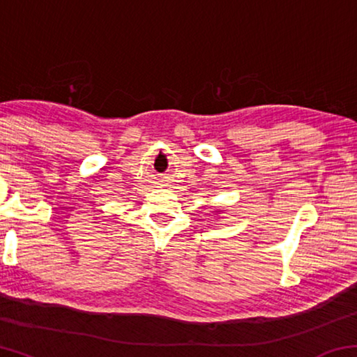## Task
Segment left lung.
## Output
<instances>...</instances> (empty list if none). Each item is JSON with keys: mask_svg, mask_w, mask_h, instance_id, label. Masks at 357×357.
Wrapping results in <instances>:
<instances>
[{"mask_svg": "<svg viewBox=\"0 0 357 357\" xmlns=\"http://www.w3.org/2000/svg\"><path fill=\"white\" fill-rule=\"evenodd\" d=\"M215 213H222V209H219V211H215Z\"/></svg>", "mask_w": 357, "mask_h": 357, "instance_id": "8db88e82", "label": "left lung"}]
</instances>
